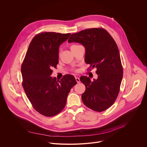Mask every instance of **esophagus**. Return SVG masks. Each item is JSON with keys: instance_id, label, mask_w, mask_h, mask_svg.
Listing matches in <instances>:
<instances>
[{"instance_id": "1", "label": "esophagus", "mask_w": 147, "mask_h": 147, "mask_svg": "<svg viewBox=\"0 0 147 147\" xmlns=\"http://www.w3.org/2000/svg\"><path fill=\"white\" fill-rule=\"evenodd\" d=\"M75 79H76V82H77L78 83H79L80 82V78H79L76 77V78H75Z\"/></svg>"}]
</instances>
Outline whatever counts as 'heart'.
Returning <instances> with one entry per match:
<instances>
[{
  "mask_svg": "<svg viewBox=\"0 0 147 147\" xmlns=\"http://www.w3.org/2000/svg\"><path fill=\"white\" fill-rule=\"evenodd\" d=\"M76 46V45H72L71 46V49H72L73 47H74V46Z\"/></svg>",
  "mask_w": 147,
  "mask_h": 147,
  "instance_id": "obj_1",
  "label": "heart"
}]
</instances>
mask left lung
<instances>
[{
  "mask_svg": "<svg viewBox=\"0 0 147 147\" xmlns=\"http://www.w3.org/2000/svg\"><path fill=\"white\" fill-rule=\"evenodd\" d=\"M68 42L82 43L85 48V62L90 64L88 69L97 68V80L91 82L85 76L80 78L86 88L82 95L84 105L97 112L105 111L116 100L123 78V67L116 42L102 28L73 33Z\"/></svg>",
  "mask_w": 147,
  "mask_h": 147,
  "instance_id": "obj_1",
  "label": "left lung"
}]
</instances>
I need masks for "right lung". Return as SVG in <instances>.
Instances as JSON below:
<instances>
[{"label": "right lung", "mask_w": 147, "mask_h": 147, "mask_svg": "<svg viewBox=\"0 0 147 147\" xmlns=\"http://www.w3.org/2000/svg\"><path fill=\"white\" fill-rule=\"evenodd\" d=\"M71 33L41 32L30 43L21 65L22 85L33 107L45 117H53L65 107L71 89L77 82L67 74L61 80L50 76L59 63V47Z\"/></svg>", "instance_id": "1"}]
</instances>
